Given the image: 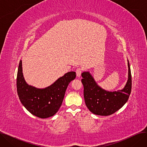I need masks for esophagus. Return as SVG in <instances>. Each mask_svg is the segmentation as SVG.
<instances>
[{
  "label": "esophagus",
  "instance_id": "1",
  "mask_svg": "<svg viewBox=\"0 0 147 147\" xmlns=\"http://www.w3.org/2000/svg\"><path fill=\"white\" fill-rule=\"evenodd\" d=\"M76 72V75H77V76H78V77H80V76H81L82 70V69H81L80 68H77Z\"/></svg>",
  "mask_w": 147,
  "mask_h": 147
}]
</instances>
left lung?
Returning a JSON list of instances; mask_svg holds the SVG:
<instances>
[{
	"instance_id": "left-lung-1",
	"label": "left lung",
	"mask_w": 147,
	"mask_h": 147,
	"mask_svg": "<svg viewBox=\"0 0 147 147\" xmlns=\"http://www.w3.org/2000/svg\"><path fill=\"white\" fill-rule=\"evenodd\" d=\"M128 79L125 86L117 91H107L99 86L89 71L82 73V82L84 87V99L90 112L99 115H110L127 101L132 89V77L129 61Z\"/></svg>"
}]
</instances>
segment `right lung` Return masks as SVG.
<instances>
[{
  "label": "right lung",
  "instance_id": "right-lung-1",
  "mask_svg": "<svg viewBox=\"0 0 147 147\" xmlns=\"http://www.w3.org/2000/svg\"><path fill=\"white\" fill-rule=\"evenodd\" d=\"M76 77L74 71L68 72L51 86L38 89L28 85L23 76L20 60L17 78V93L22 104L33 115L41 119L55 114L63 103L67 86Z\"/></svg>",
  "mask_w": 147,
  "mask_h": 147
}]
</instances>
